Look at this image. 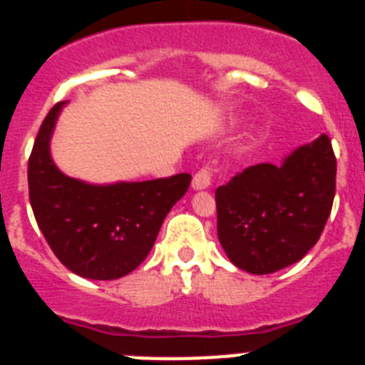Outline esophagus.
Wrapping results in <instances>:
<instances>
[{"label": "esophagus", "mask_w": 365, "mask_h": 365, "mask_svg": "<svg viewBox=\"0 0 365 365\" xmlns=\"http://www.w3.org/2000/svg\"><path fill=\"white\" fill-rule=\"evenodd\" d=\"M215 173V166L212 163L205 164V166L199 170L195 175H193V182L192 186L195 190H202V188H208V186L212 185V177H214Z\"/></svg>", "instance_id": "obj_1"}]
</instances>
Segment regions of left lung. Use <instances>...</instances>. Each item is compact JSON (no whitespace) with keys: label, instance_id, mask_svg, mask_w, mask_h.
Segmentation results:
<instances>
[{"label":"left lung","instance_id":"1","mask_svg":"<svg viewBox=\"0 0 365 365\" xmlns=\"http://www.w3.org/2000/svg\"><path fill=\"white\" fill-rule=\"evenodd\" d=\"M334 190L336 157L327 135L299 146L282 166L247 168L215 190L219 243L250 274L285 269L320 240Z\"/></svg>","mask_w":365,"mask_h":365}]
</instances>
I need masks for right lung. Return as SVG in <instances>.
I'll use <instances>...</instances> for the list:
<instances>
[{"label":"right lung","instance_id":"1","mask_svg":"<svg viewBox=\"0 0 365 365\" xmlns=\"http://www.w3.org/2000/svg\"><path fill=\"white\" fill-rule=\"evenodd\" d=\"M62 106L47 113L29 157L32 212L54 256L71 272L104 282L122 278L146 259L164 217L186 193L192 175L111 186L63 175L49 153Z\"/></svg>","mask_w":365,"mask_h":365}]
</instances>
